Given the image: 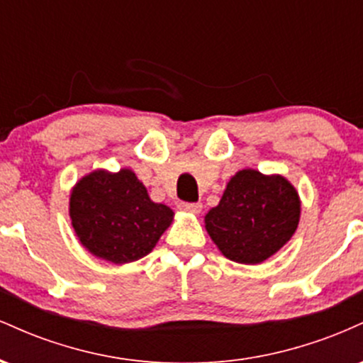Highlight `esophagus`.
I'll return each instance as SVG.
<instances>
[{
    "label": "esophagus",
    "instance_id": "esophagus-1",
    "mask_svg": "<svg viewBox=\"0 0 363 363\" xmlns=\"http://www.w3.org/2000/svg\"><path fill=\"white\" fill-rule=\"evenodd\" d=\"M179 208H181L182 211H186V213L198 215L199 211H201L203 205H201V203H181V205H179Z\"/></svg>",
    "mask_w": 363,
    "mask_h": 363
}]
</instances>
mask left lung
<instances>
[{
	"instance_id": "left-lung-1",
	"label": "left lung",
	"mask_w": 363,
	"mask_h": 363,
	"mask_svg": "<svg viewBox=\"0 0 363 363\" xmlns=\"http://www.w3.org/2000/svg\"><path fill=\"white\" fill-rule=\"evenodd\" d=\"M301 220V196L281 174L242 169L205 215L218 251L240 264H259L291 239Z\"/></svg>"
}]
</instances>
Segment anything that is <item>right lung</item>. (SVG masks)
Returning a JSON list of instances; mask_svg holds the SVG:
<instances>
[{
    "mask_svg": "<svg viewBox=\"0 0 363 363\" xmlns=\"http://www.w3.org/2000/svg\"><path fill=\"white\" fill-rule=\"evenodd\" d=\"M69 218L86 251L99 259L126 264L153 251L174 222V211L152 201L131 169H95L73 186Z\"/></svg>",
    "mask_w": 363,
    "mask_h": 363,
    "instance_id": "right-lung-1",
    "label": "right lung"
}]
</instances>
